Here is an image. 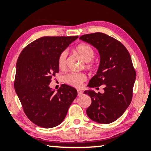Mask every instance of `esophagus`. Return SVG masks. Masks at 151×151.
Here are the masks:
<instances>
[{
  "label": "esophagus",
  "instance_id": "34e87169",
  "mask_svg": "<svg viewBox=\"0 0 151 151\" xmlns=\"http://www.w3.org/2000/svg\"><path fill=\"white\" fill-rule=\"evenodd\" d=\"M82 93H82L81 90H78V96H81Z\"/></svg>",
  "mask_w": 151,
  "mask_h": 151
}]
</instances>
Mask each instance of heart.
<instances>
[{"instance_id": "1", "label": "heart", "mask_w": 151, "mask_h": 151, "mask_svg": "<svg viewBox=\"0 0 151 151\" xmlns=\"http://www.w3.org/2000/svg\"><path fill=\"white\" fill-rule=\"evenodd\" d=\"M76 53L86 62L85 67L87 69L93 71L96 69V65L91 61L94 58L95 51L90 45L87 44H80L76 47ZM67 53L64 51L60 54L58 59V65L60 69H63L65 68L66 60H67ZM86 80L85 74L82 73H71L67 74L65 77V82L71 86L78 87Z\"/></svg>"}]
</instances>
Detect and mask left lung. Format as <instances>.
<instances>
[{
  "label": "left lung",
  "mask_w": 151,
  "mask_h": 151,
  "mask_svg": "<svg viewBox=\"0 0 151 151\" xmlns=\"http://www.w3.org/2000/svg\"><path fill=\"white\" fill-rule=\"evenodd\" d=\"M80 39L96 47L100 56L98 71L88 86L104 85V93L84 91L91 98L86 114L98 123H111L124 113L133 98L136 73L131 55L119 41L103 33L82 35Z\"/></svg>",
  "instance_id": "obj_1"
}]
</instances>
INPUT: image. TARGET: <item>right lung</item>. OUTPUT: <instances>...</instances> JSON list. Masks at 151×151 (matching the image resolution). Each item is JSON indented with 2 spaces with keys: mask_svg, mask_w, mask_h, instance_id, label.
Returning <instances> with one entry per match:
<instances>
[{
  "mask_svg": "<svg viewBox=\"0 0 151 151\" xmlns=\"http://www.w3.org/2000/svg\"><path fill=\"white\" fill-rule=\"evenodd\" d=\"M78 37H41L24 47L18 57L14 88L27 117L37 126L49 129L59 125L77 97L72 86L62 84L55 93L49 84L59 72L60 54Z\"/></svg>",
  "mask_w": 151,
  "mask_h": 151,
  "instance_id": "obj_1",
  "label": "right lung"
}]
</instances>
